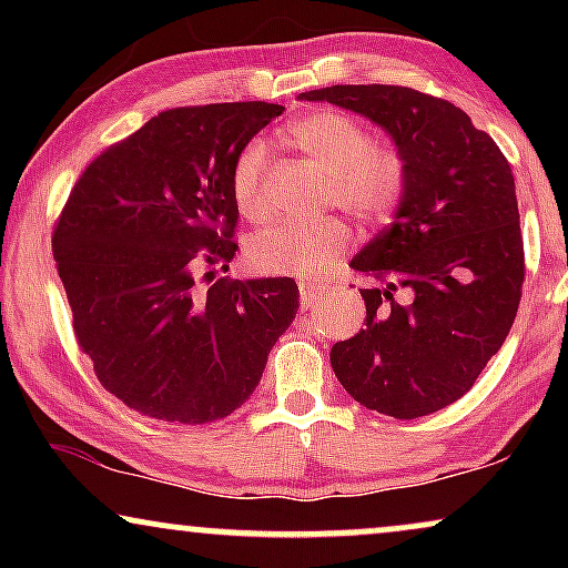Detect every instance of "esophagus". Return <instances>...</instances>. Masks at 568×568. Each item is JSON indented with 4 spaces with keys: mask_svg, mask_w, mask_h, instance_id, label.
Listing matches in <instances>:
<instances>
[{
    "mask_svg": "<svg viewBox=\"0 0 568 568\" xmlns=\"http://www.w3.org/2000/svg\"><path fill=\"white\" fill-rule=\"evenodd\" d=\"M323 290H325V284L310 282V278H302V282H300V302H302V307L315 305V300L321 297Z\"/></svg>",
    "mask_w": 568,
    "mask_h": 568,
    "instance_id": "1",
    "label": "esophagus"
}]
</instances>
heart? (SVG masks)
<instances>
[{
    "mask_svg": "<svg viewBox=\"0 0 568 568\" xmlns=\"http://www.w3.org/2000/svg\"><path fill=\"white\" fill-rule=\"evenodd\" d=\"M290 142L328 173L325 196L359 220H385L400 201L403 162L387 146L372 144L367 129L352 115L317 111L292 121ZM232 196L247 220H266L268 199V146L251 142L232 168ZM352 245V230L338 216L286 220L255 232L247 240V263L258 274L317 276L331 268Z\"/></svg>",
    "mask_w": 568,
    "mask_h": 568,
    "instance_id": "1",
    "label": "heart"
}]
</instances>
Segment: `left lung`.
Masks as SVG:
<instances>
[{"mask_svg": "<svg viewBox=\"0 0 568 568\" xmlns=\"http://www.w3.org/2000/svg\"><path fill=\"white\" fill-rule=\"evenodd\" d=\"M297 100L364 115L403 162L393 222L352 258L379 282L359 290L367 328L331 348V367L369 410L434 414L470 390L515 323L525 255L509 162L468 113L418 90L333 84Z\"/></svg>", "mask_w": 568, "mask_h": 568, "instance_id": "left-lung-1", "label": "left lung"}]
</instances>
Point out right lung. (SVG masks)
Instances as JSON below:
<instances>
[{"instance_id":"obj_1","label":"right lung","mask_w":568,"mask_h":568,"mask_svg":"<svg viewBox=\"0 0 568 568\" xmlns=\"http://www.w3.org/2000/svg\"><path fill=\"white\" fill-rule=\"evenodd\" d=\"M282 111L173 108L108 146L69 193L53 261L74 336L105 390L139 414L178 424L230 416L297 315L290 276L196 282L201 266L235 255L232 168Z\"/></svg>"}]
</instances>
